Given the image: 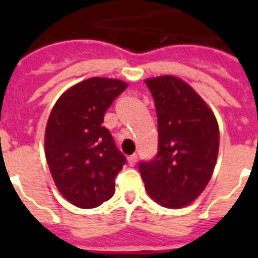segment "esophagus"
<instances>
[{
    "label": "esophagus",
    "mask_w": 258,
    "mask_h": 258,
    "mask_svg": "<svg viewBox=\"0 0 258 258\" xmlns=\"http://www.w3.org/2000/svg\"><path fill=\"white\" fill-rule=\"evenodd\" d=\"M138 162V155L137 154H134V155H130L128 157V163L130 166H135Z\"/></svg>",
    "instance_id": "34e87169"
}]
</instances>
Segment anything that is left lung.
Returning a JSON list of instances; mask_svg holds the SVG:
<instances>
[{"instance_id":"left-lung-1","label":"left lung","mask_w":258,"mask_h":258,"mask_svg":"<svg viewBox=\"0 0 258 258\" xmlns=\"http://www.w3.org/2000/svg\"><path fill=\"white\" fill-rule=\"evenodd\" d=\"M158 116V154L139 165L149 197L167 209L198 198L212 178L220 149L216 115L196 89L165 75L146 79Z\"/></svg>"}]
</instances>
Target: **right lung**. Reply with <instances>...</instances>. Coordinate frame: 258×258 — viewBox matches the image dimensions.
I'll return each instance as SVG.
<instances>
[{
    "mask_svg": "<svg viewBox=\"0 0 258 258\" xmlns=\"http://www.w3.org/2000/svg\"><path fill=\"white\" fill-rule=\"evenodd\" d=\"M127 83L91 78L68 88L54 103L45 127L46 163L56 187L80 209L97 208L115 192L125 158L104 125V113Z\"/></svg>",
    "mask_w": 258,
    "mask_h": 258,
    "instance_id": "1",
    "label": "right lung"
}]
</instances>
